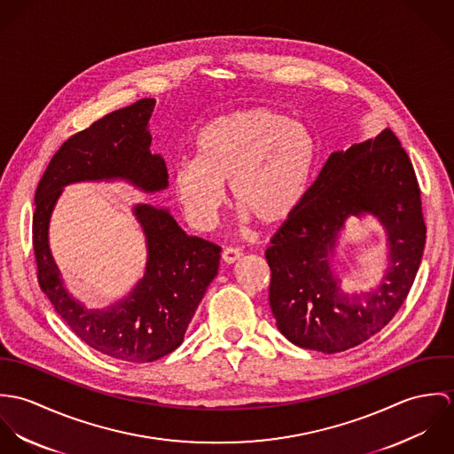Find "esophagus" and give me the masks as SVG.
Returning <instances> with one entry per match:
<instances>
[{
	"label": "esophagus",
	"mask_w": 454,
	"mask_h": 454,
	"mask_svg": "<svg viewBox=\"0 0 454 454\" xmlns=\"http://www.w3.org/2000/svg\"><path fill=\"white\" fill-rule=\"evenodd\" d=\"M241 252L238 250V248H225L223 250V254H222V260L225 262V263H234V262H238V260L241 259Z\"/></svg>",
	"instance_id": "1"
}]
</instances>
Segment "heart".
Returning a JSON list of instances; mask_svg holds the SVG:
<instances>
[{"mask_svg": "<svg viewBox=\"0 0 454 454\" xmlns=\"http://www.w3.org/2000/svg\"><path fill=\"white\" fill-rule=\"evenodd\" d=\"M318 145L304 124L254 106L220 115L199 130L195 159L173 166V185L187 220L215 225L231 184L241 216L262 225L290 218L309 194Z\"/></svg>", "mask_w": 454, "mask_h": 454, "instance_id": "obj_1", "label": "heart"}]
</instances>
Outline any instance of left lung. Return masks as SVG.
<instances>
[{
  "instance_id": "8db88e82",
  "label": "left lung",
  "mask_w": 454,
  "mask_h": 454,
  "mask_svg": "<svg viewBox=\"0 0 454 454\" xmlns=\"http://www.w3.org/2000/svg\"><path fill=\"white\" fill-rule=\"evenodd\" d=\"M374 215L386 229L389 267L369 291H346L331 260L345 222ZM427 239L418 180L398 137L330 153L302 206L270 239L269 304L295 346L339 353L378 333L403 304Z\"/></svg>"
}]
</instances>
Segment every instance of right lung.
Instances as JSON below:
<instances>
[{
	"mask_svg": "<svg viewBox=\"0 0 454 454\" xmlns=\"http://www.w3.org/2000/svg\"><path fill=\"white\" fill-rule=\"evenodd\" d=\"M155 99L115 110L71 136L52 157L35 194L33 247L38 281L56 313L90 348L117 360L153 362L175 351L218 274L222 248L189 236L168 207L134 204L146 263L129 294L106 308H87L66 288L49 245L52 211L65 187L80 182H126L153 194L166 191L168 168L152 153L148 122Z\"/></svg>",
	"mask_w": 454,
	"mask_h": 454,
	"instance_id": "add662e5",
	"label": "right lung"
}]
</instances>
